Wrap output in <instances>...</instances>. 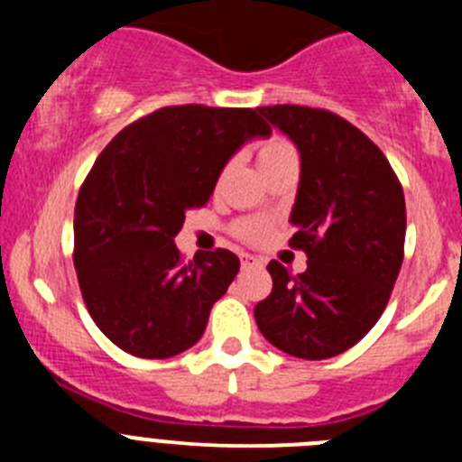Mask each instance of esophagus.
<instances>
[{"instance_id":"esophagus-1","label":"esophagus","mask_w":462,"mask_h":462,"mask_svg":"<svg viewBox=\"0 0 462 462\" xmlns=\"http://www.w3.org/2000/svg\"><path fill=\"white\" fill-rule=\"evenodd\" d=\"M240 266H243L245 271H247V268H261L263 266V261L256 259V256L252 254H240Z\"/></svg>"}]
</instances>
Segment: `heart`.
Here are the masks:
<instances>
[{"label": "heart", "instance_id": "1", "mask_svg": "<svg viewBox=\"0 0 462 462\" xmlns=\"http://www.w3.org/2000/svg\"><path fill=\"white\" fill-rule=\"evenodd\" d=\"M254 152L261 171L271 169V166L280 164V162H287V159H296L293 143L284 136H277V134L256 143ZM234 234L238 236L240 240H245V243H261V240L271 234V222H268L266 217L238 219V222L234 224Z\"/></svg>", "mask_w": 462, "mask_h": 462}]
</instances>
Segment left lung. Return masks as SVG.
<instances>
[{"label": "left lung", "instance_id": "8db88e82", "mask_svg": "<svg viewBox=\"0 0 462 462\" xmlns=\"http://www.w3.org/2000/svg\"><path fill=\"white\" fill-rule=\"evenodd\" d=\"M259 113L300 152L289 245L308 254L291 275L268 263L273 291L254 308L259 330L308 361L337 356L365 337L389 303L405 256V194L389 159L345 117L277 104Z\"/></svg>", "mask_w": 462, "mask_h": 462}]
</instances>
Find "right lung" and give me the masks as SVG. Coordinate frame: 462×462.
Masks as SVG:
<instances>
[{"label": "right lung", "mask_w": 462, "mask_h": 462, "mask_svg": "<svg viewBox=\"0 0 462 462\" xmlns=\"http://www.w3.org/2000/svg\"><path fill=\"white\" fill-rule=\"evenodd\" d=\"M268 134L259 108L166 106L97 157L76 201L73 266L89 317L113 345L171 358L201 340L240 261L219 247L185 263L173 238L185 212L210 201L231 154Z\"/></svg>", "instance_id": "1"}]
</instances>
